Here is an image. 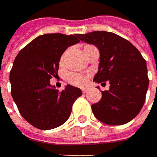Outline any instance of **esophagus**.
<instances>
[{
    "instance_id": "esophagus-1",
    "label": "esophagus",
    "mask_w": 157,
    "mask_h": 157,
    "mask_svg": "<svg viewBox=\"0 0 157 157\" xmlns=\"http://www.w3.org/2000/svg\"><path fill=\"white\" fill-rule=\"evenodd\" d=\"M88 91H89V88H88V87L82 88V92H83L84 94H86V93H87Z\"/></svg>"
}]
</instances>
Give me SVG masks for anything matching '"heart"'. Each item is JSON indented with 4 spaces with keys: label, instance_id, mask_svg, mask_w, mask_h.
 <instances>
[{
    "label": "heart",
    "instance_id": "heart-1",
    "mask_svg": "<svg viewBox=\"0 0 157 157\" xmlns=\"http://www.w3.org/2000/svg\"><path fill=\"white\" fill-rule=\"evenodd\" d=\"M86 80H87V76L85 75V74L70 73L68 75V81L74 86H84L86 83Z\"/></svg>",
    "mask_w": 157,
    "mask_h": 157
}]
</instances>
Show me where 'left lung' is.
I'll return each mask as SVG.
<instances>
[{
	"instance_id": "8db88e82",
	"label": "left lung",
	"mask_w": 157,
	"mask_h": 157,
	"mask_svg": "<svg viewBox=\"0 0 157 157\" xmlns=\"http://www.w3.org/2000/svg\"><path fill=\"white\" fill-rule=\"evenodd\" d=\"M78 38L100 51L99 71L94 80H109V90L92 105L94 116L106 125H123L140 113L148 87L147 63L129 41L107 31L78 34Z\"/></svg>"
}]
</instances>
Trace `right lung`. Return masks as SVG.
I'll return each instance as SVG.
<instances>
[{"instance_id": "obj_1", "label": "right lung", "mask_w": 157, "mask_h": 157, "mask_svg": "<svg viewBox=\"0 0 157 157\" xmlns=\"http://www.w3.org/2000/svg\"><path fill=\"white\" fill-rule=\"evenodd\" d=\"M78 42V34H44L15 57L9 75L11 95L21 116L35 128L49 130L63 125L82 95L79 88L71 85L59 91L50 84L57 77L62 54Z\"/></svg>"}]
</instances>
